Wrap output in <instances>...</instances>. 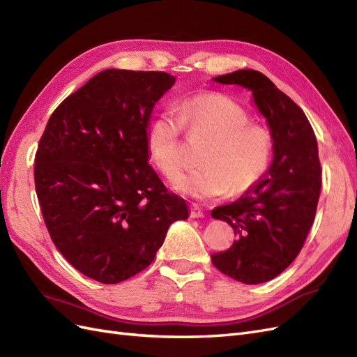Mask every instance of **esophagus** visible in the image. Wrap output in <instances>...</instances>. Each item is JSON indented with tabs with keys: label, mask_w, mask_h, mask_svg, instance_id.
<instances>
[{
	"label": "esophagus",
	"mask_w": 357,
	"mask_h": 357,
	"mask_svg": "<svg viewBox=\"0 0 357 357\" xmlns=\"http://www.w3.org/2000/svg\"><path fill=\"white\" fill-rule=\"evenodd\" d=\"M190 218H193V219L204 218V211H202V208L199 207L198 204H192L190 205Z\"/></svg>",
	"instance_id": "esophagus-1"
}]
</instances>
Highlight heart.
Here are the masks:
<instances>
[{
  "instance_id": "1",
  "label": "heart",
  "mask_w": 357,
  "mask_h": 357,
  "mask_svg": "<svg viewBox=\"0 0 357 357\" xmlns=\"http://www.w3.org/2000/svg\"><path fill=\"white\" fill-rule=\"evenodd\" d=\"M211 137L202 157V169L178 176L184 166L182 129ZM149 159L172 188L186 197L213 199L240 197L264 177L273 155L266 129L250 123L243 107L222 93H198L180 102L174 112H162L147 126Z\"/></svg>"
}]
</instances>
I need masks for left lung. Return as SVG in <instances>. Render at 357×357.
<instances>
[{
	"label": "left lung",
	"instance_id": "left-lung-1",
	"mask_svg": "<svg viewBox=\"0 0 357 357\" xmlns=\"http://www.w3.org/2000/svg\"><path fill=\"white\" fill-rule=\"evenodd\" d=\"M214 80L252 92L271 129L274 159L243 198L211 211L236 236L228 250L211 255V262L236 282L265 283L295 261L314 222L321 188L316 134L301 107L262 73L238 70Z\"/></svg>",
	"mask_w": 357,
	"mask_h": 357
}]
</instances>
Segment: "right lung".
<instances>
[{"mask_svg": "<svg viewBox=\"0 0 357 357\" xmlns=\"http://www.w3.org/2000/svg\"><path fill=\"white\" fill-rule=\"evenodd\" d=\"M176 77L104 70L52 113L36 153L43 219L67 261L104 284L153 262L169 225L188 219L149 164L150 113Z\"/></svg>", "mask_w": 357, "mask_h": 357, "instance_id": "obj_1", "label": "right lung"}]
</instances>
